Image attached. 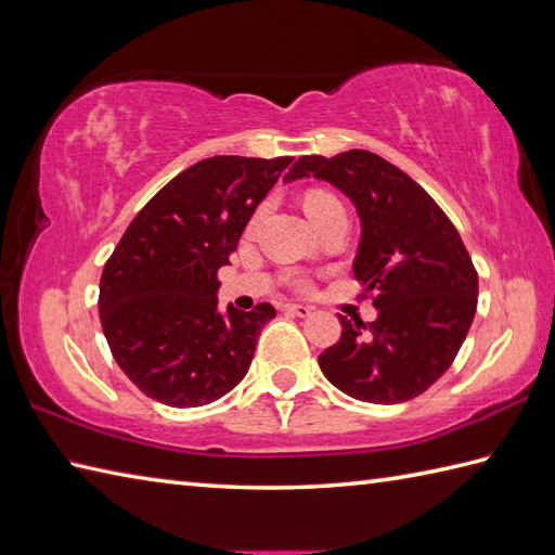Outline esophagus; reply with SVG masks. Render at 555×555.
<instances>
[{"label": "esophagus", "mask_w": 555, "mask_h": 555, "mask_svg": "<svg viewBox=\"0 0 555 555\" xmlns=\"http://www.w3.org/2000/svg\"><path fill=\"white\" fill-rule=\"evenodd\" d=\"M284 310L291 312V314H298V317H310L312 314V308H308V305H298V302H286Z\"/></svg>", "instance_id": "34e87169"}]
</instances>
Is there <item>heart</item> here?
<instances>
[{"label":"heart","mask_w":555,"mask_h":555,"mask_svg":"<svg viewBox=\"0 0 555 555\" xmlns=\"http://www.w3.org/2000/svg\"><path fill=\"white\" fill-rule=\"evenodd\" d=\"M334 207H344L338 203V197L326 193V191H310L305 193V211H308V217L314 221L320 215H324L326 209H334ZM298 286H305V281L300 279Z\"/></svg>","instance_id":"obj_1"}]
</instances>
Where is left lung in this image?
<instances>
[{
	"label": "left lung",
	"mask_w": 555,
	"mask_h": 555,
	"mask_svg": "<svg viewBox=\"0 0 555 555\" xmlns=\"http://www.w3.org/2000/svg\"><path fill=\"white\" fill-rule=\"evenodd\" d=\"M314 176L358 207L356 279L379 317H338V344L320 356L324 376L364 403H405L451 367L477 312L479 279L453 221L405 171L367 150L300 157L286 181Z\"/></svg>",
	"instance_id": "obj_1"
}]
</instances>
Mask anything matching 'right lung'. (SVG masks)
<instances>
[{"mask_svg":"<svg viewBox=\"0 0 555 555\" xmlns=\"http://www.w3.org/2000/svg\"><path fill=\"white\" fill-rule=\"evenodd\" d=\"M293 157L219 155L171 179L128 223L100 279V322L112 356L145 396L199 408L250 367L269 302L217 310L219 267Z\"/></svg>","mask_w":555,"mask_h":555,"instance_id":"1","label":"right lung"}]
</instances>
